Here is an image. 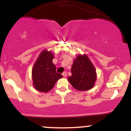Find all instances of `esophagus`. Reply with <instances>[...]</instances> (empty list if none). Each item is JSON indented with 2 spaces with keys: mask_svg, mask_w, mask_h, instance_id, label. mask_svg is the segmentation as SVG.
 Here are the masks:
<instances>
[{
  "mask_svg": "<svg viewBox=\"0 0 131 131\" xmlns=\"http://www.w3.org/2000/svg\"><path fill=\"white\" fill-rule=\"evenodd\" d=\"M62 75H63V76L64 77H67V72H63Z\"/></svg>",
  "mask_w": 131,
  "mask_h": 131,
  "instance_id": "1",
  "label": "esophagus"
}]
</instances>
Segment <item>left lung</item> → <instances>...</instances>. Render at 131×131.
Returning <instances> with one entry per match:
<instances>
[{
    "mask_svg": "<svg viewBox=\"0 0 131 131\" xmlns=\"http://www.w3.org/2000/svg\"><path fill=\"white\" fill-rule=\"evenodd\" d=\"M72 75L68 80L75 89L85 91L92 89L96 80L95 67L86 54L78 55L73 61Z\"/></svg>",
    "mask_w": 131,
    "mask_h": 131,
    "instance_id": "8db88e82",
    "label": "left lung"
}]
</instances>
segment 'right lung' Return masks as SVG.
<instances>
[{
	"instance_id": "obj_1",
	"label": "right lung",
	"mask_w": 131,
	"mask_h": 131,
	"mask_svg": "<svg viewBox=\"0 0 131 131\" xmlns=\"http://www.w3.org/2000/svg\"><path fill=\"white\" fill-rule=\"evenodd\" d=\"M54 55L51 51L43 50L41 52L32 68L33 84L36 90L47 92L53 88L56 82L63 77L56 72L52 63Z\"/></svg>"
}]
</instances>
